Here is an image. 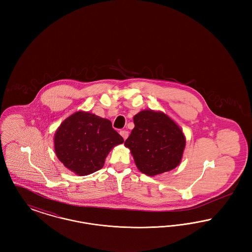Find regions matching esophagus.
I'll use <instances>...</instances> for the list:
<instances>
[{
  "instance_id": "1",
  "label": "esophagus",
  "mask_w": 252,
  "mask_h": 252,
  "mask_svg": "<svg viewBox=\"0 0 252 252\" xmlns=\"http://www.w3.org/2000/svg\"><path fill=\"white\" fill-rule=\"evenodd\" d=\"M120 135L123 137L124 140H126L127 137H128V131H126V130H121Z\"/></svg>"
}]
</instances>
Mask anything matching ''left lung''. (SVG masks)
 Returning <instances> with one entry per match:
<instances>
[{"label": "left lung", "mask_w": 252, "mask_h": 252, "mask_svg": "<svg viewBox=\"0 0 252 252\" xmlns=\"http://www.w3.org/2000/svg\"><path fill=\"white\" fill-rule=\"evenodd\" d=\"M133 122L135 126L125 145L142 173L154 177L179 166L186 138L175 121L161 111L144 109Z\"/></svg>", "instance_id": "obj_1"}]
</instances>
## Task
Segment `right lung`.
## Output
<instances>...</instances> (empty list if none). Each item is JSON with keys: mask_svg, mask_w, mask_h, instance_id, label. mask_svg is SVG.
<instances>
[{"mask_svg": "<svg viewBox=\"0 0 252 252\" xmlns=\"http://www.w3.org/2000/svg\"><path fill=\"white\" fill-rule=\"evenodd\" d=\"M123 143L110 121L82 110L63 121L54 137L58 158L77 176L100 170L110 150Z\"/></svg>", "mask_w": 252, "mask_h": 252, "instance_id": "obj_1", "label": "right lung"}]
</instances>
